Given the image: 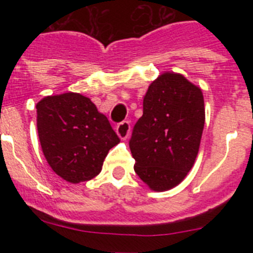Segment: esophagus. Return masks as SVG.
Masks as SVG:
<instances>
[{
	"mask_svg": "<svg viewBox=\"0 0 253 253\" xmlns=\"http://www.w3.org/2000/svg\"><path fill=\"white\" fill-rule=\"evenodd\" d=\"M116 134L119 135L120 139H128L129 134H130V124H129L128 122L120 123V124L116 126Z\"/></svg>",
	"mask_w": 253,
	"mask_h": 253,
	"instance_id": "obj_1",
	"label": "esophagus"
}]
</instances>
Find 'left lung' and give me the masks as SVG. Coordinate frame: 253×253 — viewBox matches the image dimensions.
I'll use <instances>...</instances> for the list:
<instances>
[{
  "label": "left lung",
  "instance_id": "1",
  "mask_svg": "<svg viewBox=\"0 0 253 253\" xmlns=\"http://www.w3.org/2000/svg\"><path fill=\"white\" fill-rule=\"evenodd\" d=\"M205 123L202 88L180 73L158 76L143 99V115L131 133L134 171L153 191L184 181L198 156Z\"/></svg>",
  "mask_w": 253,
  "mask_h": 253
}]
</instances>
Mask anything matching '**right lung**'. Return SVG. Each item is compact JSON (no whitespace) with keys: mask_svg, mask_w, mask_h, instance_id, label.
I'll list each match as a JSON object with an SVG mask.
<instances>
[{"mask_svg":"<svg viewBox=\"0 0 253 253\" xmlns=\"http://www.w3.org/2000/svg\"><path fill=\"white\" fill-rule=\"evenodd\" d=\"M37 114L44 157L71 184L99 175L109 151L120 142L106 116L81 93L46 96L37 104Z\"/></svg>","mask_w":253,"mask_h":253,"instance_id":"add662e5","label":"right lung"}]
</instances>
